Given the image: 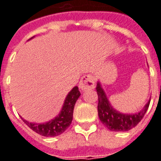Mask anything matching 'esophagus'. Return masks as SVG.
Here are the masks:
<instances>
[{
    "label": "esophagus",
    "instance_id": "obj_1",
    "mask_svg": "<svg viewBox=\"0 0 161 161\" xmlns=\"http://www.w3.org/2000/svg\"><path fill=\"white\" fill-rule=\"evenodd\" d=\"M79 87L81 90L92 89L95 88V80L90 74H85L80 79V81L79 83Z\"/></svg>",
    "mask_w": 161,
    "mask_h": 161
}]
</instances>
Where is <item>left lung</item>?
<instances>
[{"label": "left lung", "mask_w": 161, "mask_h": 161, "mask_svg": "<svg viewBox=\"0 0 161 161\" xmlns=\"http://www.w3.org/2000/svg\"><path fill=\"white\" fill-rule=\"evenodd\" d=\"M97 92L98 96V116L101 122L111 131H128L135 128L143 119L146 111L148 110L150 101L144 105L139 113L126 114L118 112L113 108L109 102L106 94L103 91L100 82L97 84Z\"/></svg>", "instance_id": "8db88e82"}]
</instances>
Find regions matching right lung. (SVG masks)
<instances>
[{
	"mask_svg": "<svg viewBox=\"0 0 161 161\" xmlns=\"http://www.w3.org/2000/svg\"><path fill=\"white\" fill-rule=\"evenodd\" d=\"M80 96L78 87L74 88L68 93L64 102L62 110L57 117L45 123H32L28 122L25 119H22L29 128L34 132H36L43 136H57L64 133L68 127L72 123L73 120V109L76 101Z\"/></svg>",
	"mask_w": 161,
	"mask_h": 161,
	"instance_id": "1",
	"label": "right lung"
}]
</instances>
